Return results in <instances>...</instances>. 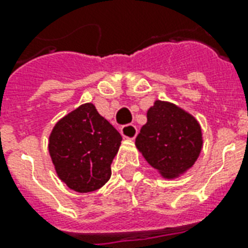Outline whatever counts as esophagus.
I'll return each mask as SVG.
<instances>
[{
    "label": "esophagus",
    "mask_w": 248,
    "mask_h": 248,
    "mask_svg": "<svg viewBox=\"0 0 248 248\" xmlns=\"http://www.w3.org/2000/svg\"><path fill=\"white\" fill-rule=\"evenodd\" d=\"M121 135L124 136V139L134 140L138 135V128L134 124H126L121 127Z\"/></svg>",
    "instance_id": "esophagus-1"
}]
</instances>
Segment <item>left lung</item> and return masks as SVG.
I'll use <instances>...</instances> for the list:
<instances>
[{"label": "left lung", "mask_w": 248, "mask_h": 248, "mask_svg": "<svg viewBox=\"0 0 248 248\" xmlns=\"http://www.w3.org/2000/svg\"><path fill=\"white\" fill-rule=\"evenodd\" d=\"M135 145L163 179H176L192 169L203 148V135L194 116L173 103L155 100Z\"/></svg>", "instance_id": "1"}]
</instances>
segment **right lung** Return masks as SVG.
Wrapping results in <instances>:
<instances>
[{"instance_id":"obj_1","label":"right lung","mask_w":248,"mask_h":248,"mask_svg":"<svg viewBox=\"0 0 248 248\" xmlns=\"http://www.w3.org/2000/svg\"><path fill=\"white\" fill-rule=\"evenodd\" d=\"M122 136L93 103L60 118L48 136V153L56 175L78 193L100 189L112 175L110 165Z\"/></svg>"}]
</instances>
